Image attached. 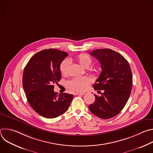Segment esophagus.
<instances>
[{
    "label": "esophagus",
    "instance_id": "1",
    "mask_svg": "<svg viewBox=\"0 0 153 153\" xmlns=\"http://www.w3.org/2000/svg\"><path fill=\"white\" fill-rule=\"evenodd\" d=\"M85 94V92H82V93H76V95H84Z\"/></svg>",
    "mask_w": 153,
    "mask_h": 153
}]
</instances>
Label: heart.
Listing matches in <instances>:
<instances>
[{
  "label": "heart",
  "instance_id": "1",
  "mask_svg": "<svg viewBox=\"0 0 153 153\" xmlns=\"http://www.w3.org/2000/svg\"><path fill=\"white\" fill-rule=\"evenodd\" d=\"M74 60L83 68H88L92 63V58L88 54H80L74 58ZM70 60L68 59L63 60L59 65V70L63 75L67 74L70 67ZM93 75H97L99 73V68H93L90 70ZM90 83V80L86 77H77L73 79L68 82V86L71 90L81 92L84 91Z\"/></svg>",
  "mask_w": 153,
  "mask_h": 153
}]
</instances>
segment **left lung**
Wrapping results in <instances>:
<instances>
[{"label":"left lung","mask_w":153,"mask_h":153,"mask_svg":"<svg viewBox=\"0 0 153 153\" xmlns=\"http://www.w3.org/2000/svg\"><path fill=\"white\" fill-rule=\"evenodd\" d=\"M101 65L102 72L96 83L95 101L89 105L90 111L97 117L108 119L117 115L125 106L131 94L133 75L128 62L120 54L110 49L95 50L90 53Z\"/></svg>","instance_id":"8db88e82"}]
</instances>
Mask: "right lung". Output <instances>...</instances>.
<instances>
[{
  "instance_id": "1",
  "label": "right lung",
  "mask_w": 153,
  "mask_h": 153,
  "mask_svg": "<svg viewBox=\"0 0 153 153\" xmlns=\"http://www.w3.org/2000/svg\"><path fill=\"white\" fill-rule=\"evenodd\" d=\"M68 53L56 49L42 50L34 54L25 66L22 84L30 105L39 115L57 117L68 109L74 96L54 91V84L61 79L59 65Z\"/></svg>"
}]
</instances>
